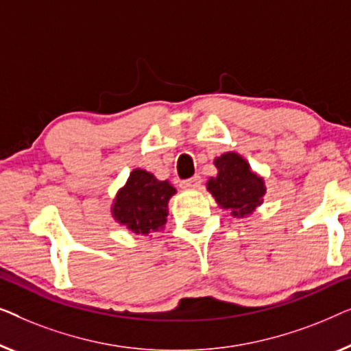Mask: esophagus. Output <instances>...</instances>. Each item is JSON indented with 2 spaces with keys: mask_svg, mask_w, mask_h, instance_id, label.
Returning a JSON list of instances; mask_svg holds the SVG:
<instances>
[{
  "mask_svg": "<svg viewBox=\"0 0 351 351\" xmlns=\"http://www.w3.org/2000/svg\"><path fill=\"white\" fill-rule=\"evenodd\" d=\"M202 186V178L199 175L189 178V180H184L181 181V187L182 189H187V191H195V189H200Z\"/></svg>",
  "mask_w": 351,
  "mask_h": 351,
  "instance_id": "34e87169",
  "label": "esophagus"
}]
</instances>
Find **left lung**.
Returning <instances> with one entry per match:
<instances>
[{
  "label": "left lung",
  "instance_id": "1",
  "mask_svg": "<svg viewBox=\"0 0 351 351\" xmlns=\"http://www.w3.org/2000/svg\"><path fill=\"white\" fill-rule=\"evenodd\" d=\"M218 175L210 178L206 189L221 208L229 210L235 218H245L263 204L265 195L264 180L251 170L248 162L237 152L216 157Z\"/></svg>",
  "mask_w": 351,
  "mask_h": 351
}]
</instances>
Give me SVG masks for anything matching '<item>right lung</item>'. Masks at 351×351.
<instances>
[{
  "mask_svg": "<svg viewBox=\"0 0 351 351\" xmlns=\"http://www.w3.org/2000/svg\"><path fill=\"white\" fill-rule=\"evenodd\" d=\"M176 189L169 181H159L146 170L135 169L125 186L117 192L112 216L133 234L152 235L164 229L169 216V200Z\"/></svg>",
  "mask_w": 351,
  "mask_h": 351,
  "instance_id": "obj_1",
  "label": "right lung"
}]
</instances>
